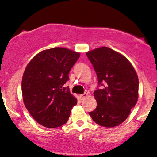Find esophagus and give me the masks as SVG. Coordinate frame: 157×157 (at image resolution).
Returning a JSON list of instances; mask_svg holds the SVG:
<instances>
[{"instance_id":"1","label":"esophagus","mask_w":157,"mask_h":157,"mask_svg":"<svg viewBox=\"0 0 157 157\" xmlns=\"http://www.w3.org/2000/svg\"><path fill=\"white\" fill-rule=\"evenodd\" d=\"M87 96H88V94L87 93H84V94H80V97L81 98V100H83V99L86 98V97Z\"/></svg>"}]
</instances>
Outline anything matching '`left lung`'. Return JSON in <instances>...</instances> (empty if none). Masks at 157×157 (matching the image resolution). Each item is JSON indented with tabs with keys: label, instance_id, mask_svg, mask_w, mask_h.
I'll use <instances>...</instances> for the list:
<instances>
[{
	"label": "left lung",
	"instance_id": "1",
	"mask_svg": "<svg viewBox=\"0 0 157 157\" xmlns=\"http://www.w3.org/2000/svg\"><path fill=\"white\" fill-rule=\"evenodd\" d=\"M96 71L98 88L94 92L97 106L89 112L98 125L111 128L123 122L138 100L139 80L128 60L109 47L86 53Z\"/></svg>",
	"mask_w": 157,
	"mask_h": 157
}]
</instances>
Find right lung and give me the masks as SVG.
<instances>
[{
    "instance_id": "right-lung-1",
    "label": "right lung",
    "mask_w": 157,
    "mask_h": 157,
    "mask_svg": "<svg viewBox=\"0 0 157 157\" xmlns=\"http://www.w3.org/2000/svg\"><path fill=\"white\" fill-rule=\"evenodd\" d=\"M80 56L68 48L56 47L40 52L27 65L21 84L23 102L41 125L53 128L68 121L77 101L64 85Z\"/></svg>"
}]
</instances>
